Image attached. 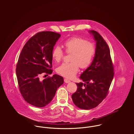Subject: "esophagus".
<instances>
[{"mask_svg":"<svg viewBox=\"0 0 134 134\" xmlns=\"http://www.w3.org/2000/svg\"><path fill=\"white\" fill-rule=\"evenodd\" d=\"M64 82L65 83H69L70 82H71V81L70 80H69V79H66V78H64Z\"/></svg>","mask_w":134,"mask_h":134,"instance_id":"esophagus-1","label":"esophagus"}]
</instances>
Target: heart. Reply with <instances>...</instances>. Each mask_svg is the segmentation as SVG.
Instances as JSON below:
<instances>
[{
  "label": "heart",
  "instance_id": "obj_1",
  "mask_svg": "<svg viewBox=\"0 0 134 134\" xmlns=\"http://www.w3.org/2000/svg\"><path fill=\"white\" fill-rule=\"evenodd\" d=\"M63 45L67 54L70 56L71 62L64 63L57 69L59 75L68 78L75 76L81 69H86L92 63L96 54L94 45L87 40L79 37H73L65 40ZM64 53L61 47L55 46L52 51V57L56 62H60L64 57Z\"/></svg>",
  "mask_w": 134,
  "mask_h": 134
}]
</instances>
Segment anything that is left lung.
<instances>
[{
	"label": "left lung",
	"mask_w": 134,
	"mask_h": 134,
	"mask_svg": "<svg viewBox=\"0 0 134 134\" xmlns=\"http://www.w3.org/2000/svg\"><path fill=\"white\" fill-rule=\"evenodd\" d=\"M96 43L93 60L80 75L86 83H76L77 91L72 95L77 107L91 109L97 106L107 96L114 76V68L109 48L103 37L96 31L91 30Z\"/></svg>",
	"instance_id": "obj_1"
}]
</instances>
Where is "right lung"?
<instances>
[{
  "instance_id": "right-lung-1",
  "label": "right lung",
  "mask_w": 134,
  "mask_h": 134,
  "mask_svg": "<svg viewBox=\"0 0 134 134\" xmlns=\"http://www.w3.org/2000/svg\"><path fill=\"white\" fill-rule=\"evenodd\" d=\"M60 37L55 32H39L26 42L20 54L16 68L19 91L24 99L35 107L48 105L63 83V77L57 74L40 78L53 72L52 51Z\"/></svg>"
}]
</instances>
